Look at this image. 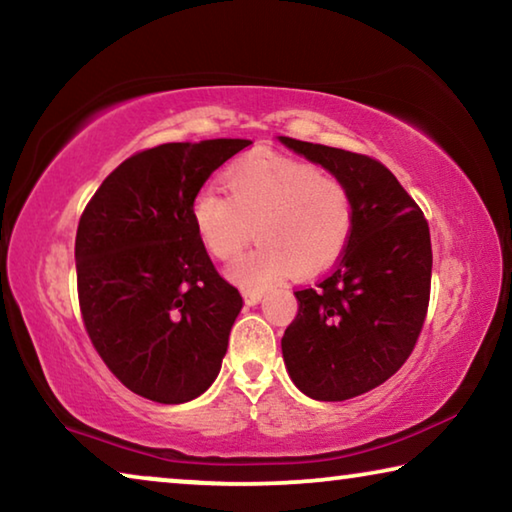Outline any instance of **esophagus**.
<instances>
[{"label":"esophagus","instance_id":"34e87169","mask_svg":"<svg viewBox=\"0 0 512 512\" xmlns=\"http://www.w3.org/2000/svg\"><path fill=\"white\" fill-rule=\"evenodd\" d=\"M262 296H264V293L262 291H255V289H246L244 291V300H246V305H250V307L259 305V302H262Z\"/></svg>","mask_w":512,"mask_h":512}]
</instances>
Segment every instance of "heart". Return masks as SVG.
Returning a JSON list of instances; mask_svg holds the SVG:
<instances>
[{
  "label": "heart",
  "instance_id": "b5f03b06",
  "mask_svg": "<svg viewBox=\"0 0 512 512\" xmlns=\"http://www.w3.org/2000/svg\"><path fill=\"white\" fill-rule=\"evenodd\" d=\"M230 196L203 189L192 203V219L205 248L230 262L255 237V253L230 268L232 280L262 289L293 268L314 275L332 266L348 246L354 223L350 189L311 164L259 153L225 171Z\"/></svg>",
  "mask_w": 512,
  "mask_h": 512
}]
</instances>
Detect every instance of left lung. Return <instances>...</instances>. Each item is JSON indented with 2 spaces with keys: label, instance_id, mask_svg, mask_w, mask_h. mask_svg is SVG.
Here are the masks:
<instances>
[{
  "label": "left lung",
  "instance_id": "8db88e82",
  "mask_svg": "<svg viewBox=\"0 0 512 512\" xmlns=\"http://www.w3.org/2000/svg\"><path fill=\"white\" fill-rule=\"evenodd\" d=\"M350 189L354 223L339 264L293 291L284 366L311 400L343 402L393 377L415 348L429 307V225L384 164L343 149L277 137Z\"/></svg>",
  "mask_w": 512,
  "mask_h": 512
}]
</instances>
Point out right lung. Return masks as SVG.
<instances>
[{
  "mask_svg": "<svg viewBox=\"0 0 512 512\" xmlns=\"http://www.w3.org/2000/svg\"><path fill=\"white\" fill-rule=\"evenodd\" d=\"M250 140L171 142L135 153L103 180L76 230L85 329L121 384L183 404L221 370L244 300L216 273L192 203Z\"/></svg>",
  "mask_w": 512,
  "mask_h": 512,
  "instance_id": "obj_1",
  "label": "right lung"
}]
</instances>
